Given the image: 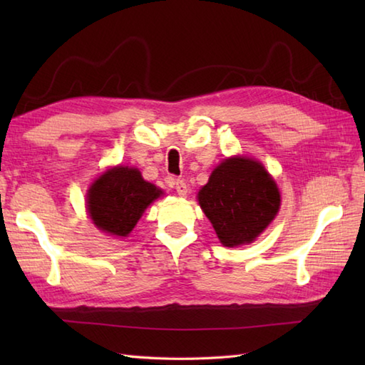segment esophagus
Returning a JSON list of instances; mask_svg holds the SVG:
<instances>
[{
  "label": "esophagus",
  "mask_w": 365,
  "mask_h": 365,
  "mask_svg": "<svg viewBox=\"0 0 365 365\" xmlns=\"http://www.w3.org/2000/svg\"><path fill=\"white\" fill-rule=\"evenodd\" d=\"M175 191L178 196H187L188 185L185 183V180H175Z\"/></svg>",
  "instance_id": "obj_1"
}]
</instances>
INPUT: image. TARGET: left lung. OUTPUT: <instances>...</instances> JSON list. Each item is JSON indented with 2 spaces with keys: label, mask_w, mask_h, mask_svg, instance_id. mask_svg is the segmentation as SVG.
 Returning <instances> with one entry per match:
<instances>
[{
  "label": "left lung",
  "mask_w": 365,
  "mask_h": 365,
  "mask_svg": "<svg viewBox=\"0 0 365 365\" xmlns=\"http://www.w3.org/2000/svg\"><path fill=\"white\" fill-rule=\"evenodd\" d=\"M197 199L220 242L229 247L251 243L281 205L276 183L265 168L242 157L224 160Z\"/></svg>",
  "instance_id": "1"
}]
</instances>
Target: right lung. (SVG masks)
Here are the masks:
<instances>
[{
  "mask_svg": "<svg viewBox=\"0 0 365 365\" xmlns=\"http://www.w3.org/2000/svg\"><path fill=\"white\" fill-rule=\"evenodd\" d=\"M161 191L133 168H114L92 183L88 208L96 226L108 234L127 237Z\"/></svg>",
  "mask_w": 365,
  "mask_h": 365,
  "instance_id": "obj_1",
  "label": "right lung"
}]
</instances>
